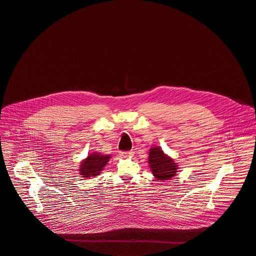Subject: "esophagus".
Wrapping results in <instances>:
<instances>
[{
  "instance_id": "34e87169",
  "label": "esophagus",
  "mask_w": 256,
  "mask_h": 256,
  "mask_svg": "<svg viewBox=\"0 0 256 256\" xmlns=\"http://www.w3.org/2000/svg\"><path fill=\"white\" fill-rule=\"evenodd\" d=\"M120 154L124 158H128V156H134V152L132 150H124V152H120Z\"/></svg>"
}]
</instances>
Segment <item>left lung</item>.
I'll use <instances>...</instances> for the list:
<instances>
[{
	"mask_svg": "<svg viewBox=\"0 0 256 256\" xmlns=\"http://www.w3.org/2000/svg\"><path fill=\"white\" fill-rule=\"evenodd\" d=\"M148 164L156 180H170L177 173L176 162L158 146L150 150Z\"/></svg>",
	"mask_w": 256,
	"mask_h": 256,
	"instance_id": "1",
	"label": "left lung"
}]
</instances>
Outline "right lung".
<instances>
[{
	"label": "right lung",
	"mask_w": 256,
	"mask_h": 256,
	"mask_svg": "<svg viewBox=\"0 0 256 256\" xmlns=\"http://www.w3.org/2000/svg\"><path fill=\"white\" fill-rule=\"evenodd\" d=\"M110 158L108 154H100L98 152L90 154L80 164V175L84 178L98 176L108 164Z\"/></svg>",
	"instance_id": "1"
}]
</instances>
